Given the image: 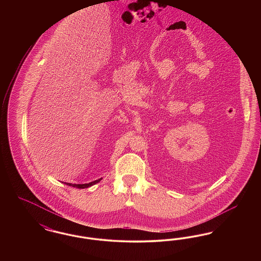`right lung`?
I'll return each mask as SVG.
<instances>
[{"label":"right lung","mask_w":261,"mask_h":261,"mask_svg":"<svg viewBox=\"0 0 261 261\" xmlns=\"http://www.w3.org/2000/svg\"><path fill=\"white\" fill-rule=\"evenodd\" d=\"M99 181H100V179L95 180V181H93V182H90V183H87V184H70V183H66V185H68V186L75 187V188H78V189H84V188H88V187L93 186V185L97 184V183L99 182Z\"/></svg>","instance_id":"add662e5"}]
</instances>
